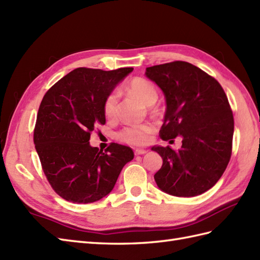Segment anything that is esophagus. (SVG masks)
<instances>
[{
  "mask_svg": "<svg viewBox=\"0 0 260 260\" xmlns=\"http://www.w3.org/2000/svg\"><path fill=\"white\" fill-rule=\"evenodd\" d=\"M135 153H136V155L145 154V153H147V150H144V149H136L135 150Z\"/></svg>",
  "mask_w": 260,
  "mask_h": 260,
  "instance_id": "1",
  "label": "esophagus"
}]
</instances>
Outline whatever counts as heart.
Here are the masks:
<instances>
[{
	"mask_svg": "<svg viewBox=\"0 0 260 260\" xmlns=\"http://www.w3.org/2000/svg\"><path fill=\"white\" fill-rule=\"evenodd\" d=\"M128 91L135 94L137 98L140 99L147 106L153 105L157 99V91L155 86L150 80L144 78L137 77L132 79L128 85ZM117 104V93L112 92L106 98L104 103V112L106 117L113 118L116 116ZM152 131H153V126L151 124L129 125L125 126L123 130L119 132L118 138L126 143L134 145H142L149 141Z\"/></svg>",
	"mask_w": 260,
	"mask_h": 260,
	"instance_id": "1",
	"label": "heart"
}]
</instances>
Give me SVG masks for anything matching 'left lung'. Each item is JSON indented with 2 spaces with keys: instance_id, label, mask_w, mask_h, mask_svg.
<instances>
[{
  "instance_id": "left-lung-1",
  "label": "left lung",
  "mask_w": 260,
  "mask_h": 260,
  "mask_svg": "<svg viewBox=\"0 0 260 260\" xmlns=\"http://www.w3.org/2000/svg\"><path fill=\"white\" fill-rule=\"evenodd\" d=\"M159 86L167 110L160 130L162 140L182 138V147L155 145L163 159L154 174L161 191L192 198L216 184L232 154L234 118L219 82L186 61H172L145 69Z\"/></svg>"
}]
</instances>
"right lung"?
I'll use <instances>...</instances> for the list:
<instances>
[{
	"label": "right lung",
	"mask_w": 260,
	"mask_h": 260,
	"mask_svg": "<svg viewBox=\"0 0 260 260\" xmlns=\"http://www.w3.org/2000/svg\"><path fill=\"white\" fill-rule=\"evenodd\" d=\"M134 68L116 71L76 68L44 96L37 113L34 143L54 191L77 204L108 195L134 151L111 143L105 152L91 147L90 134L106 123L104 103Z\"/></svg>",
	"instance_id": "add662e5"
}]
</instances>
